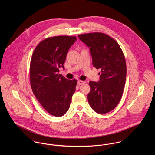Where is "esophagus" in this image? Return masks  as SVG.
<instances>
[{"mask_svg": "<svg viewBox=\"0 0 155 155\" xmlns=\"http://www.w3.org/2000/svg\"><path fill=\"white\" fill-rule=\"evenodd\" d=\"M85 81H83L79 80V81H78V84L79 85H83V84H85Z\"/></svg>", "mask_w": 155, "mask_h": 155, "instance_id": "1", "label": "esophagus"}]
</instances>
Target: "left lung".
Returning <instances> with one entry per match:
<instances>
[{
	"label": "left lung",
	"instance_id": "obj_1",
	"mask_svg": "<svg viewBox=\"0 0 155 155\" xmlns=\"http://www.w3.org/2000/svg\"><path fill=\"white\" fill-rule=\"evenodd\" d=\"M78 37L89 48L93 66L101 70L99 81L89 82V104L97 113H107L117 106L122 96L127 76L124 53L115 40L103 33Z\"/></svg>",
	"mask_w": 155,
	"mask_h": 155
}]
</instances>
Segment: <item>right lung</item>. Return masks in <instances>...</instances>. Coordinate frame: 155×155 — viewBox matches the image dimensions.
I'll return each mask as SVG.
<instances>
[{
  "label": "right lung",
  "mask_w": 155,
  "mask_h": 155,
  "mask_svg": "<svg viewBox=\"0 0 155 155\" xmlns=\"http://www.w3.org/2000/svg\"><path fill=\"white\" fill-rule=\"evenodd\" d=\"M76 36L48 38L36 47L30 61V79L33 92L45 110L56 117L68 110L78 81L58 74Z\"/></svg>",
  "instance_id": "1"
}]
</instances>
